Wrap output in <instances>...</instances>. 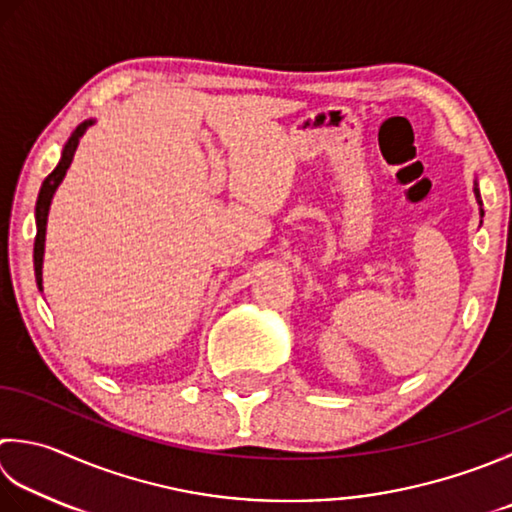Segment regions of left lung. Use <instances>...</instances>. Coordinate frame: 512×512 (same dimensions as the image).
<instances>
[{"instance_id": "1", "label": "left lung", "mask_w": 512, "mask_h": 512, "mask_svg": "<svg viewBox=\"0 0 512 512\" xmlns=\"http://www.w3.org/2000/svg\"><path fill=\"white\" fill-rule=\"evenodd\" d=\"M475 197H477V204H479V206H482V197H479V188H477V184H475ZM479 213H482V215H484V210H482V208H479Z\"/></svg>"}]
</instances>
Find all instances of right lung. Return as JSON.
I'll return each mask as SVG.
<instances>
[{
	"instance_id": "right-lung-1",
	"label": "right lung",
	"mask_w": 512,
	"mask_h": 512,
	"mask_svg": "<svg viewBox=\"0 0 512 512\" xmlns=\"http://www.w3.org/2000/svg\"><path fill=\"white\" fill-rule=\"evenodd\" d=\"M95 119H86V122L79 124L73 135L68 137V142L62 150V159H59V164L55 166L53 173H50L42 188H39V197H37V206H35V222H37V235H35V250H33V259H35V279H37V286L42 290V264H44V242H46V222H48V210H50V202H53V195L57 186L62 184V179L66 175V170L73 162L75 157V150L79 146V139L86 133L88 126H93Z\"/></svg>"
}]
</instances>
